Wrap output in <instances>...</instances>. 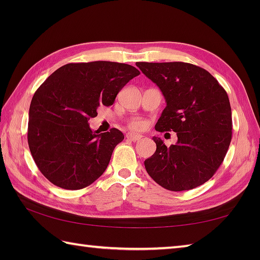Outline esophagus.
I'll return each mask as SVG.
<instances>
[{
  "label": "esophagus",
  "instance_id": "obj_1",
  "mask_svg": "<svg viewBox=\"0 0 260 260\" xmlns=\"http://www.w3.org/2000/svg\"><path fill=\"white\" fill-rule=\"evenodd\" d=\"M142 135H137V134H134V133H128L126 134V139L129 140V141H133V142H139L142 140Z\"/></svg>",
  "mask_w": 260,
  "mask_h": 260
}]
</instances>
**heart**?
I'll return each instance as SVG.
<instances>
[{"mask_svg": "<svg viewBox=\"0 0 260 260\" xmlns=\"http://www.w3.org/2000/svg\"><path fill=\"white\" fill-rule=\"evenodd\" d=\"M129 127L134 131H141L145 127V121L141 118H134L129 121Z\"/></svg>", "mask_w": 260, "mask_h": 260, "instance_id": "b5f03b06", "label": "heart"}]
</instances>
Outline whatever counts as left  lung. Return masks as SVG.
Here are the masks:
<instances>
[{
    "label": "left lung",
    "instance_id": "8db88e82",
    "mask_svg": "<svg viewBox=\"0 0 260 260\" xmlns=\"http://www.w3.org/2000/svg\"><path fill=\"white\" fill-rule=\"evenodd\" d=\"M161 89L167 102L155 125L175 132L178 142L167 146L153 137L156 151L145 159L148 175L170 191L206 183L223 162L233 136L229 98L206 69L186 62H136Z\"/></svg>",
    "mask_w": 260,
    "mask_h": 260
}]
</instances>
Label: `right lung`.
Masks as SVG:
<instances>
[{"instance_id": "1", "label": "right lung", "mask_w": 260, "mask_h": 260, "mask_svg": "<svg viewBox=\"0 0 260 260\" xmlns=\"http://www.w3.org/2000/svg\"><path fill=\"white\" fill-rule=\"evenodd\" d=\"M139 75L126 63H67L38 88L29 109L27 143L38 169L52 184L80 190L105 172L124 135L117 128L93 133L88 120L101 105H113Z\"/></svg>"}]
</instances>
